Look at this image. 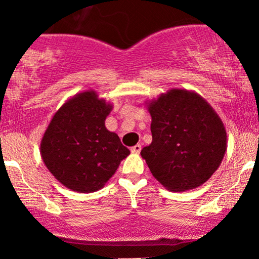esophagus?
<instances>
[{
    "mask_svg": "<svg viewBox=\"0 0 259 259\" xmlns=\"http://www.w3.org/2000/svg\"><path fill=\"white\" fill-rule=\"evenodd\" d=\"M140 151H141V145L140 144H138V145H136V146H133L132 148H131V152H132V153H136V154L140 153Z\"/></svg>",
    "mask_w": 259,
    "mask_h": 259,
    "instance_id": "esophagus-1",
    "label": "esophagus"
}]
</instances>
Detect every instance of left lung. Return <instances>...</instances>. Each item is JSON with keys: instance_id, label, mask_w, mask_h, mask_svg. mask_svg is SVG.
Segmentation results:
<instances>
[{"instance_id": "obj_1", "label": "left lung", "mask_w": 259, "mask_h": 259, "mask_svg": "<svg viewBox=\"0 0 259 259\" xmlns=\"http://www.w3.org/2000/svg\"><path fill=\"white\" fill-rule=\"evenodd\" d=\"M145 104L152 118V143L140 154L152 176L175 192L203 185L228 147L222 119L193 91L172 88Z\"/></svg>"}]
</instances>
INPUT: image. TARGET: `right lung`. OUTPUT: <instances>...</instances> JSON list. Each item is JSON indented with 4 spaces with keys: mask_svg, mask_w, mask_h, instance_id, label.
I'll return each mask as SVG.
<instances>
[{
    "mask_svg": "<svg viewBox=\"0 0 259 259\" xmlns=\"http://www.w3.org/2000/svg\"><path fill=\"white\" fill-rule=\"evenodd\" d=\"M112 109L111 102L88 90L68 99L53 115L40 153L49 172L67 189L99 191L130 154L118 134L105 126Z\"/></svg>",
    "mask_w": 259,
    "mask_h": 259,
    "instance_id": "1",
    "label": "right lung"
}]
</instances>
